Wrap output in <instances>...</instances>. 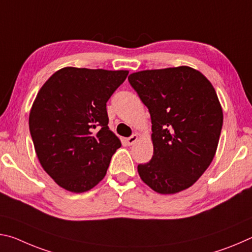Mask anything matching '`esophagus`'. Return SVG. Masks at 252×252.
<instances>
[{
	"instance_id": "34e87169",
	"label": "esophagus",
	"mask_w": 252,
	"mask_h": 252,
	"mask_svg": "<svg viewBox=\"0 0 252 252\" xmlns=\"http://www.w3.org/2000/svg\"><path fill=\"white\" fill-rule=\"evenodd\" d=\"M138 140H139V135L138 134H133V135H131L130 138L126 139V141L127 143V146H132V144H134L136 141H138Z\"/></svg>"
}]
</instances>
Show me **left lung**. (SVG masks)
Returning a JSON list of instances; mask_svg holds the SVG:
<instances>
[{
    "instance_id": "1",
    "label": "left lung",
    "mask_w": 252,
    "mask_h": 252,
    "mask_svg": "<svg viewBox=\"0 0 252 252\" xmlns=\"http://www.w3.org/2000/svg\"><path fill=\"white\" fill-rule=\"evenodd\" d=\"M130 84L149 109L152 159L138 165L141 180L161 194L190 188L216 156L223 112L206 76L182 65L129 75Z\"/></svg>"
}]
</instances>
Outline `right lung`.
I'll return each instance as SVG.
<instances>
[{
  "label": "right lung",
  "mask_w": 252,
  "mask_h": 252,
  "mask_svg": "<svg viewBox=\"0 0 252 252\" xmlns=\"http://www.w3.org/2000/svg\"><path fill=\"white\" fill-rule=\"evenodd\" d=\"M129 71L66 66L42 85L29 126L42 168L63 189L82 193L105 177L121 141L109 129L106 102Z\"/></svg>",
  "instance_id": "add662e5"
}]
</instances>
